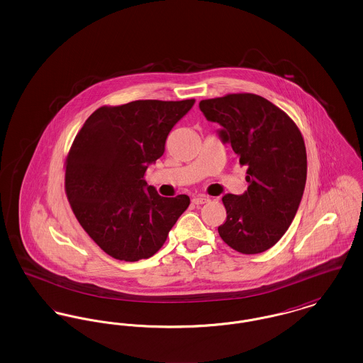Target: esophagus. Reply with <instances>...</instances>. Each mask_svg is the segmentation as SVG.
Returning a JSON list of instances; mask_svg holds the SVG:
<instances>
[{
	"instance_id": "obj_1",
	"label": "esophagus",
	"mask_w": 363,
	"mask_h": 363,
	"mask_svg": "<svg viewBox=\"0 0 363 363\" xmlns=\"http://www.w3.org/2000/svg\"><path fill=\"white\" fill-rule=\"evenodd\" d=\"M193 204H196V206H200V204H206L209 201V197L207 196H204V194H200V196H196V197H193Z\"/></svg>"
}]
</instances>
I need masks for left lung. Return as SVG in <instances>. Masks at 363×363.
<instances>
[{"label": "left lung", "instance_id": "8db88e82", "mask_svg": "<svg viewBox=\"0 0 363 363\" xmlns=\"http://www.w3.org/2000/svg\"><path fill=\"white\" fill-rule=\"evenodd\" d=\"M199 107L247 166V190L222 199L227 219L219 235L240 253H262L283 237L301 204L308 173L303 138L283 110L255 94L207 99Z\"/></svg>", "mask_w": 363, "mask_h": 363}]
</instances>
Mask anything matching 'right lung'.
I'll list each match as a JSON object with an SVG mask.
<instances>
[{
	"label": "right lung",
	"mask_w": 363,
	"mask_h": 363,
	"mask_svg": "<svg viewBox=\"0 0 363 363\" xmlns=\"http://www.w3.org/2000/svg\"><path fill=\"white\" fill-rule=\"evenodd\" d=\"M194 102L104 106L74 138L67 159V196L79 223L108 256L150 259L189 207V196L162 197L144 174L163 155L174 125Z\"/></svg>",
	"instance_id": "right-lung-1"
}]
</instances>
